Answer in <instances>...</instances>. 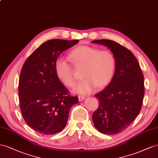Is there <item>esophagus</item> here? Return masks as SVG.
Listing matches in <instances>:
<instances>
[{
	"label": "esophagus",
	"mask_w": 158,
	"mask_h": 158,
	"mask_svg": "<svg viewBox=\"0 0 158 158\" xmlns=\"http://www.w3.org/2000/svg\"><path fill=\"white\" fill-rule=\"evenodd\" d=\"M85 99L84 96H79V102H82V101Z\"/></svg>",
	"instance_id": "obj_1"
}]
</instances>
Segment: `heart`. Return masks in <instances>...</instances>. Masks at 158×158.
I'll use <instances>...</instances> for the list:
<instances>
[{
	"mask_svg": "<svg viewBox=\"0 0 158 158\" xmlns=\"http://www.w3.org/2000/svg\"><path fill=\"white\" fill-rule=\"evenodd\" d=\"M69 59L78 68L84 67L83 81L73 89L75 94L87 95L96 87L103 88L110 83L116 70L115 56L110 51L81 45L73 48L69 53ZM56 74L61 83L67 87H72L75 83L73 68L65 59L56 60Z\"/></svg>",
	"mask_w": 158,
	"mask_h": 158,
	"instance_id": "b5f03b06",
	"label": "heart"
}]
</instances>
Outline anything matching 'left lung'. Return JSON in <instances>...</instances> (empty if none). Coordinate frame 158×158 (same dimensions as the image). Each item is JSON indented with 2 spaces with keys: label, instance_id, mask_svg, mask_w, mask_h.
<instances>
[{
  "label": "left lung",
  "instance_id": "left-lung-1",
  "mask_svg": "<svg viewBox=\"0 0 158 158\" xmlns=\"http://www.w3.org/2000/svg\"><path fill=\"white\" fill-rule=\"evenodd\" d=\"M92 43L107 47L116 58V70L111 81L95 95L99 104L92 115L99 132L115 134L128 127L139 114L145 93L143 75L135 56L127 48L107 39Z\"/></svg>",
  "mask_w": 158,
  "mask_h": 158
}]
</instances>
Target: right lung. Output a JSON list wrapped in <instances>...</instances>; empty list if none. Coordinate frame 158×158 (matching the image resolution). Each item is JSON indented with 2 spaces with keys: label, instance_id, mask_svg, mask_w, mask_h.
Returning <instances> with one entry per match:
<instances>
[{
  "label": "right lung",
  "instance_id": "obj_1",
  "mask_svg": "<svg viewBox=\"0 0 158 158\" xmlns=\"http://www.w3.org/2000/svg\"><path fill=\"white\" fill-rule=\"evenodd\" d=\"M79 41L47 40L27 58L22 67L19 82L21 114L27 125L42 134L61 131L71 107L79 102L77 97L69 94L55 68L59 55Z\"/></svg>",
  "mask_w": 158,
  "mask_h": 158
}]
</instances>
